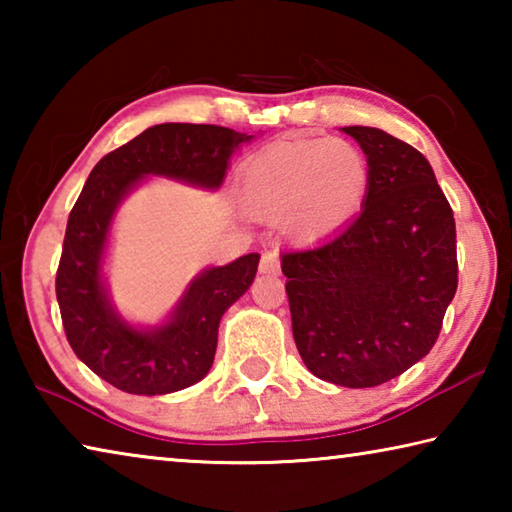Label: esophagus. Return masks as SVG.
<instances>
[{
    "mask_svg": "<svg viewBox=\"0 0 512 512\" xmlns=\"http://www.w3.org/2000/svg\"><path fill=\"white\" fill-rule=\"evenodd\" d=\"M259 271L266 275H277L280 273V255L275 250H268L262 255V262H259Z\"/></svg>",
    "mask_w": 512,
    "mask_h": 512,
    "instance_id": "obj_1",
    "label": "esophagus"
}]
</instances>
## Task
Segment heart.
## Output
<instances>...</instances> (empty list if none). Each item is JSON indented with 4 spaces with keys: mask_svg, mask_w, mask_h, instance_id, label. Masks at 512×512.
<instances>
[{
    "mask_svg": "<svg viewBox=\"0 0 512 512\" xmlns=\"http://www.w3.org/2000/svg\"><path fill=\"white\" fill-rule=\"evenodd\" d=\"M368 187V160L352 142L282 140L246 164L241 198L250 214L282 216L289 237L316 241L361 210Z\"/></svg>",
    "mask_w": 512,
    "mask_h": 512,
    "instance_id": "1",
    "label": "heart"
}]
</instances>
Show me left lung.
<instances>
[{
  "mask_svg": "<svg viewBox=\"0 0 512 512\" xmlns=\"http://www.w3.org/2000/svg\"><path fill=\"white\" fill-rule=\"evenodd\" d=\"M370 167L361 214L325 244L282 255L293 339L336 386L370 388L427 357L458 287L456 223L427 158L348 126Z\"/></svg>",
  "mask_w": 512,
  "mask_h": 512,
  "instance_id": "8db88e82",
  "label": "left lung"
}]
</instances>
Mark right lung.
<instances>
[{
	"label": "right lung",
	"instance_id": "1",
	"mask_svg": "<svg viewBox=\"0 0 512 512\" xmlns=\"http://www.w3.org/2000/svg\"><path fill=\"white\" fill-rule=\"evenodd\" d=\"M248 140L246 133L212 124L153 126L103 155L69 212L56 273L65 336L76 357L119 391L162 395L201 381L212 368L221 316L253 284L259 255L205 271L167 325L140 332L110 309L101 287L99 266L112 214L146 173L219 187L230 153Z\"/></svg>",
	"mask_w": 512,
	"mask_h": 512
}]
</instances>
